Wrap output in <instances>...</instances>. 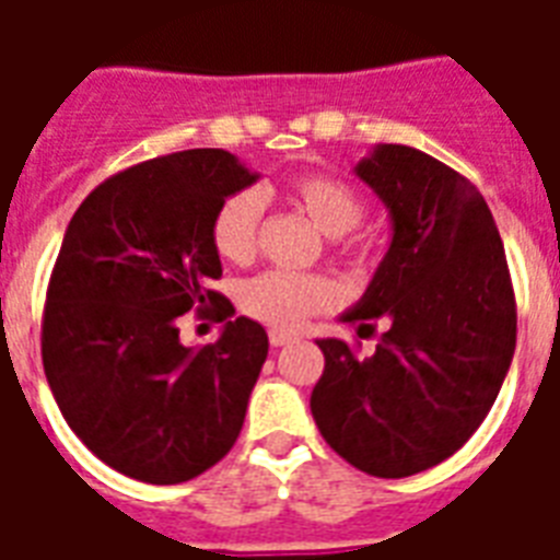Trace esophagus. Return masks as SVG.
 Here are the masks:
<instances>
[{"mask_svg": "<svg viewBox=\"0 0 560 560\" xmlns=\"http://www.w3.org/2000/svg\"><path fill=\"white\" fill-rule=\"evenodd\" d=\"M293 340H296V337L288 331H270V346H276V349H281V346H290Z\"/></svg>", "mask_w": 560, "mask_h": 560, "instance_id": "esophagus-1", "label": "esophagus"}]
</instances>
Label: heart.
<instances>
[{"mask_svg":"<svg viewBox=\"0 0 560 560\" xmlns=\"http://www.w3.org/2000/svg\"><path fill=\"white\" fill-rule=\"evenodd\" d=\"M281 200L302 211L319 232L340 237L342 253L354 261H366L372 255V241L351 235L363 218V197L349 183L305 171L281 183ZM258 223H261V200L253 191L229 194L211 218V244L214 253L229 264H249L258 249ZM337 302V290L325 276L314 272L267 270L241 288V307L258 323L272 328H296L307 316L323 314Z\"/></svg>","mask_w":560,"mask_h":560,"instance_id":"b5f03b06","label":"heart"}]
</instances>
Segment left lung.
<instances>
[{"instance_id":"1","label":"left lung","mask_w":560,"mask_h":560,"mask_svg":"<svg viewBox=\"0 0 560 560\" xmlns=\"http://www.w3.org/2000/svg\"><path fill=\"white\" fill-rule=\"evenodd\" d=\"M392 214V244L366 296L342 316L386 331L372 358L319 340L311 392L319 433L372 477H412L459 451L494 407L517 340V305L488 202L459 171L407 144L358 165Z\"/></svg>"}]
</instances>
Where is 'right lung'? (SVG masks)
Here are the masks:
<instances>
[{"instance_id":"add662e5","label":"right lung","mask_w":560,"mask_h":560,"mask_svg":"<svg viewBox=\"0 0 560 560\" xmlns=\"http://www.w3.org/2000/svg\"><path fill=\"white\" fill-rule=\"evenodd\" d=\"M255 174L220 148L139 162L69 220L43 307V369L66 424L101 462L151 486L218 465L244 427L267 331L237 316L188 350L178 316L229 318L211 218Z\"/></svg>"}]
</instances>
